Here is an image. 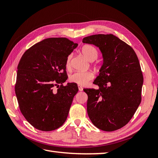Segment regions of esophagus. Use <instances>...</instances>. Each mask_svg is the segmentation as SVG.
Here are the masks:
<instances>
[{
  "instance_id": "obj_1",
  "label": "esophagus",
  "mask_w": 158,
  "mask_h": 158,
  "mask_svg": "<svg viewBox=\"0 0 158 158\" xmlns=\"http://www.w3.org/2000/svg\"><path fill=\"white\" fill-rule=\"evenodd\" d=\"M78 88H79V91H83V88H82V87L81 86H80V85H78Z\"/></svg>"
}]
</instances>
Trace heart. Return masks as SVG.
Returning <instances> with one entry per match:
<instances>
[{
  "mask_svg": "<svg viewBox=\"0 0 158 158\" xmlns=\"http://www.w3.org/2000/svg\"><path fill=\"white\" fill-rule=\"evenodd\" d=\"M81 52L83 55L89 61L95 60L98 55L96 48L91 45H83L81 48ZM70 60H71V56H69L66 61L67 69H69L70 67ZM94 77V75L93 73L90 71L76 72L69 77V81L79 85H84L87 84L90 80H92Z\"/></svg>",
  "mask_w": 158,
  "mask_h": 158,
  "instance_id": "1",
  "label": "heart"
}]
</instances>
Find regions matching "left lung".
I'll return each mask as SVG.
<instances>
[{
  "instance_id": "8db88e82",
  "label": "left lung",
  "mask_w": 158,
  "mask_h": 158,
  "mask_svg": "<svg viewBox=\"0 0 158 158\" xmlns=\"http://www.w3.org/2000/svg\"><path fill=\"white\" fill-rule=\"evenodd\" d=\"M83 43L100 49L103 64L93 83L99 89H83L88 94L87 111L100 130L112 132L126 126L141 102L143 76L135 52L112 34L94 35Z\"/></svg>"
}]
</instances>
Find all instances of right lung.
I'll list each match as a JSON object with an SVG mask.
<instances>
[{
	"mask_svg": "<svg viewBox=\"0 0 158 158\" xmlns=\"http://www.w3.org/2000/svg\"><path fill=\"white\" fill-rule=\"evenodd\" d=\"M77 45L66 38L45 39L26 50L19 60L15 94L20 111L36 129L54 130L66 120L79 89L76 83H62L68 78L66 59Z\"/></svg>",
	"mask_w": 158,
	"mask_h": 158,
	"instance_id": "1",
	"label": "right lung"
}]
</instances>
